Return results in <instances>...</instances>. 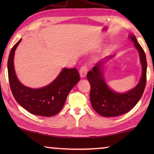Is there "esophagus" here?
Returning <instances> with one entry per match:
<instances>
[{
	"mask_svg": "<svg viewBox=\"0 0 154 154\" xmlns=\"http://www.w3.org/2000/svg\"><path fill=\"white\" fill-rule=\"evenodd\" d=\"M88 72V69L86 66H82L79 70V75L81 78H85Z\"/></svg>",
	"mask_w": 154,
	"mask_h": 154,
	"instance_id": "esophagus-1",
	"label": "esophagus"
}]
</instances>
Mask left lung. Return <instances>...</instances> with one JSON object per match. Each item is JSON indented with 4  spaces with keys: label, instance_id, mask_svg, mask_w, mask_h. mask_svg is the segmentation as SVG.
Listing matches in <instances>:
<instances>
[{
    "label": "left lung",
    "instance_id": "obj_1",
    "mask_svg": "<svg viewBox=\"0 0 154 154\" xmlns=\"http://www.w3.org/2000/svg\"><path fill=\"white\" fill-rule=\"evenodd\" d=\"M128 38L134 43L139 54L142 67L141 77L136 86L126 92H118L108 85L104 76V71L106 67V63L116 55L106 56L100 60L87 75V79L91 85V105L96 113L104 117L111 118L126 113L137 105L144 92L147 75L145 54L133 34H130Z\"/></svg>",
    "mask_w": 154,
    "mask_h": 154
}]
</instances>
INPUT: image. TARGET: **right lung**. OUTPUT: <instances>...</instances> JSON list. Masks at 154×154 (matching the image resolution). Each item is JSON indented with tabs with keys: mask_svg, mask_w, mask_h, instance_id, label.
I'll use <instances>...</instances> for the list:
<instances>
[{
	"mask_svg": "<svg viewBox=\"0 0 154 154\" xmlns=\"http://www.w3.org/2000/svg\"><path fill=\"white\" fill-rule=\"evenodd\" d=\"M22 38L10 51L7 68L13 95L20 106L33 115L51 117L58 113L66 102L68 94L80 80L76 69L63 68L53 82L40 88L27 87L20 82L14 67L15 51Z\"/></svg>",
	"mask_w": 154,
	"mask_h": 154,
	"instance_id": "1",
	"label": "right lung"
}]
</instances>
